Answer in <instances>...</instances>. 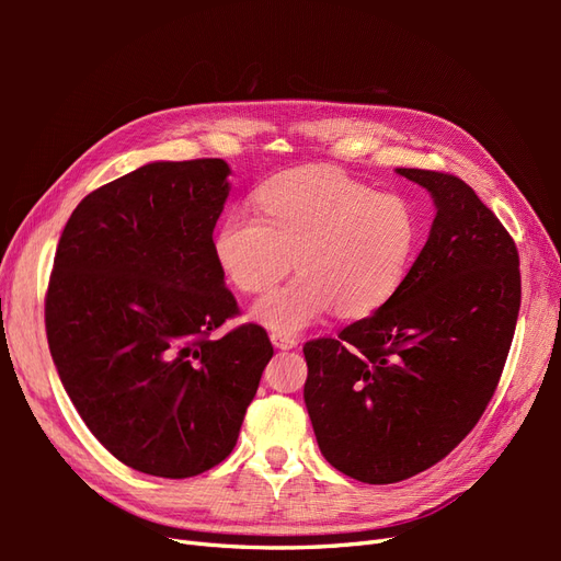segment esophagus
Masks as SVG:
<instances>
[{"instance_id": "34e87169", "label": "esophagus", "mask_w": 561, "mask_h": 561, "mask_svg": "<svg viewBox=\"0 0 561 561\" xmlns=\"http://www.w3.org/2000/svg\"><path fill=\"white\" fill-rule=\"evenodd\" d=\"M271 344H274L278 351H293L297 346V339L290 336V334L271 332Z\"/></svg>"}]
</instances>
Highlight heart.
<instances>
[{
    "instance_id": "heart-1",
    "label": "heart",
    "mask_w": 561,
    "mask_h": 561,
    "mask_svg": "<svg viewBox=\"0 0 561 561\" xmlns=\"http://www.w3.org/2000/svg\"><path fill=\"white\" fill-rule=\"evenodd\" d=\"M260 217L231 210L213 236L222 276L260 295L293 264L299 276L252 307L278 334L307 330L328 311L363 318L396 297L414 260L419 219L400 194L375 192L334 168H301L254 192Z\"/></svg>"
}]
</instances>
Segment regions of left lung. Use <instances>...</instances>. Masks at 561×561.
Here are the masks:
<instances>
[{
	"label": "left lung",
	"instance_id": "obj_1",
	"mask_svg": "<svg viewBox=\"0 0 561 561\" xmlns=\"http://www.w3.org/2000/svg\"><path fill=\"white\" fill-rule=\"evenodd\" d=\"M435 219L396 297L336 339L304 346V402L328 463L393 484L435 466L474 428L513 344L522 280L511 233L454 175L396 168Z\"/></svg>",
	"mask_w": 561,
	"mask_h": 561
}]
</instances>
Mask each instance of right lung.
Returning <instances> with one entry per match:
<instances>
[{
    "instance_id": "add662e5",
    "label": "right lung",
    "mask_w": 561,
    "mask_h": 561,
    "mask_svg": "<svg viewBox=\"0 0 561 561\" xmlns=\"http://www.w3.org/2000/svg\"><path fill=\"white\" fill-rule=\"evenodd\" d=\"M222 159L154 161L67 219L46 295L58 377L112 456L194 478L236 447L274 355L264 328L210 339L239 313L213 254L231 192Z\"/></svg>"
}]
</instances>
